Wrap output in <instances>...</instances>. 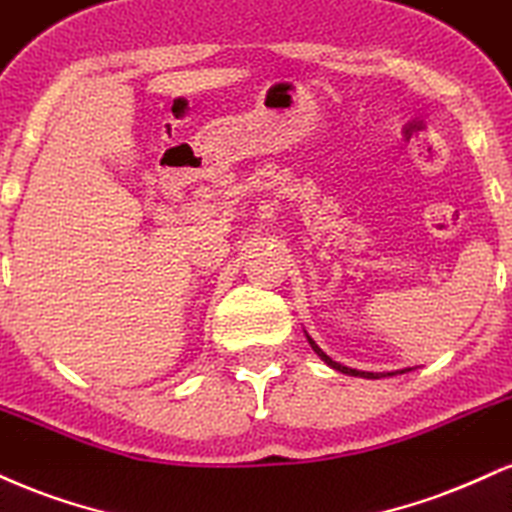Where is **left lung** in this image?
<instances>
[{"label":"left lung","mask_w":512,"mask_h":512,"mask_svg":"<svg viewBox=\"0 0 512 512\" xmlns=\"http://www.w3.org/2000/svg\"><path fill=\"white\" fill-rule=\"evenodd\" d=\"M306 340H309L311 350H314V352L318 354V357H321L323 362H326V364L330 366V369H335V371H342V374H347V376H362V378H386V376H395V374H398V371H390V374H371V371H357V369H350V366H342V364H338V362H333V359H330L328 354L323 352L321 347H318L316 342L309 338V335H306ZM405 371H410V369H402L400 374H405Z\"/></svg>","instance_id":"left-lung-1"}]
</instances>
